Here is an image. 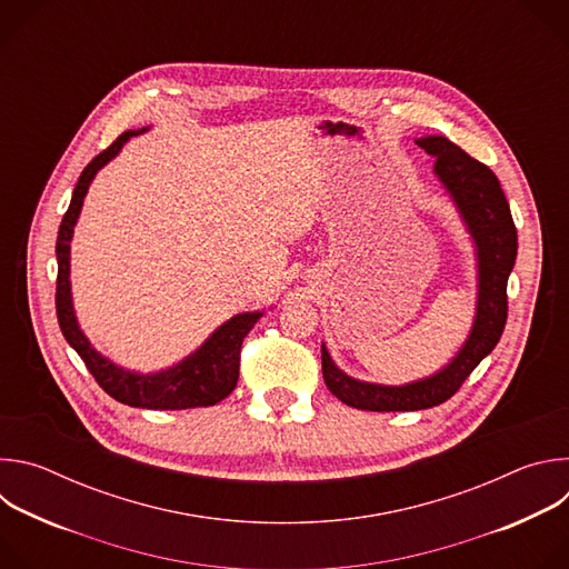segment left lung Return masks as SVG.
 Returning a JSON list of instances; mask_svg holds the SVG:
<instances>
[{
    "instance_id": "left-lung-1",
    "label": "left lung",
    "mask_w": 569,
    "mask_h": 569,
    "mask_svg": "<svg viewBox=\"0 0 569 569\" xmlns=\"http://www.w3.org/2000/svg\"><path fill=\"white\" fill-rule=\"evenodd\" d=\"M417 143L435 157V173L459 207L477 246L479 292L472 331L457 358L439 373L402 387L362 382L340 371L321 345L327 387L351 408L369 412H415L446 402L502 338L509 301L507 281L518 257V231L498 176L446 137Z\"/></svg>"
}]
</instances>
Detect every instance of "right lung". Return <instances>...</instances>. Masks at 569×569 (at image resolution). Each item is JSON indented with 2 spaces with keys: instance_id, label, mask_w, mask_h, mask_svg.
<instances>
[{
  "instance_id": "obj_1",
  "label": "right lung",
  "mask_w": 569,
  "mask_h": 569,
  "mask_svg": "<svg viewBox=\"0 0 569 569\" xmlns=\"http://www.w3.org/2000/svg\"><path fill=\"white\" fill-rule=\"evenodd\" d=\"M143 130H128L119 134L103 152H99L90 164L80 173L69 209L62 216L58 240H56V259H58V279H56V315L60 331L64 340L76 349L80 360L86 362L94 380L110 393L114 400L130 405V408H146V410H191V408H209V405L220 402L227 398L236 382H238V367H240V345L246 336L252 331L261 312H242L224 321L222 327L187 360L180 365L141 376L126 371L101 353H97L88 338L80 333L78 321L71 306L69 292V242L73 233V224L78 220L83 198L90 189L92 178L99 169H103L108 161L121 150V146Z\"/></svg>"
}]
</instances>
